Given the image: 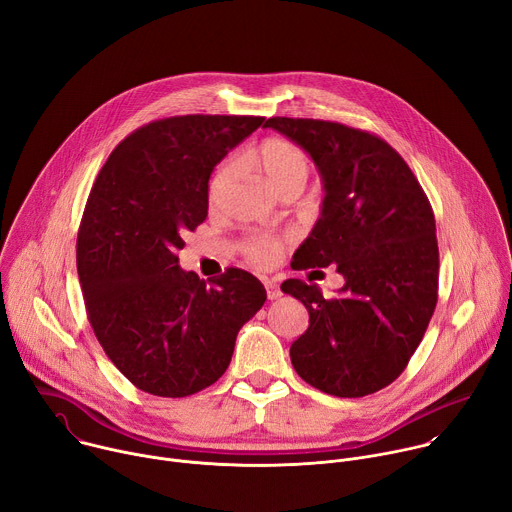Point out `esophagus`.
Masks as SVG:
<instances>
[{
    "instance_id": "34e87169",
    "label": "esophagus",
    "mask_w": 512,
    "mask_h": 512,
    "mask_svg": "<svg viewBox=\"0 0 512 512\" xmlns=\"http://www.w3.org/2000/svg\"><path fill=\"white\" fill-rule=\"evenodd\" d=\"M265 289H267V298H269V300L281 298V289H279V285H277L275 281L267 279V281H265Z\"/></svg>"
}]
</instances>
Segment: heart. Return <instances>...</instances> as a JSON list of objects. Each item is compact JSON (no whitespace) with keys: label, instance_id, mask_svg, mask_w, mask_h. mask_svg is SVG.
Masks as SVG:
<instances>
[{"label":"heart","instance_id":"heart-1","mask_svg":"<svg viewBox=\"0 0 512 512\" xmlns=\"http://www.w3.org/2000/svg\"><path fill=\"white\" fill-rule=\"evenodd\" d=\"M245 164L277 194L298 188L302 190L310 176V158L298 143L271 137L259 143L245 156ZM233 166L223 164L214 170L208 182V202L216 204L233 180ZM241 253L253 265L267 267L279 259L281 241L269 235H249L241 241Z\"/></svg>","mask_w":512,"mask_h":512}]
</instances>
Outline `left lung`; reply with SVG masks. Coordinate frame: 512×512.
Segmentation results:
<instances>
[{"label": "left lung", "instance_id": "8db88e82", "mask_svg": "<svg viewBox=\"0 0 512 512\" xmlns=\"http://www.w3.org/2000/svg\"><path fill=\"white\" fill-rule=\"evenodd\" d=\"M265 127L302 145L324 182L322 216L296 269L336 265L346 281L330 300L302 279L281 283L310 314L289 348L291 364L322 393H377L405 371L437 304L431 204L407 162L371 131L291 117H271Z\"/></svg>", "mask_w": 512, "mask_h": 512}]
</instances>
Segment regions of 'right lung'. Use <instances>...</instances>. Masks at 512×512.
Returning <instances> with one entry per match:
<instances>
[{
    "instance_id": "right-lung-1",
    "label": "right lung",
    "mask_w": 512,
    "mask_h": 512,
    "mask_svg": "<svg viewBox=\"0 0 512 512\" xmlns=\"http://www.w3.org/2000/svg\"><path fill=\"white\" fill-rule=\"evenodd\" d=\"M265 117L180 115L127 135L101 168L77 237L93 332L123 377L158 397L221 379L241 326L267 300L237 267L200 279L178 265L184 235L208 214V178Z\"/></svg>"
}]
</instances>
